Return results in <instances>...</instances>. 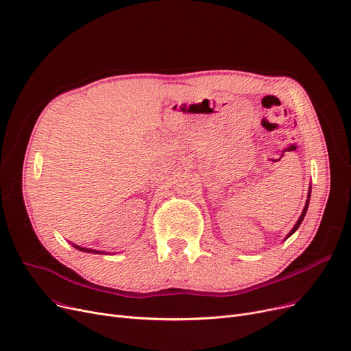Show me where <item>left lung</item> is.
Masks as SVG:
<instances>
[{"mask_svg": "<svg viewBox=\"0 0 351 351\" xmlns=\"http://www.w3.org/2000/svg\"><path fill=\"white\" fill-rule=\"evenodd\" d=\"M308 201H310V192H308ZM308 201H307V204H306V206H304V210H302V213H301V217H300V219L297 221V223L294 225V228L291 230V232L288 234V237H291L297 230H298V226L301 225V222H302V219H304V217H306V213H307V208H308Z\"/></svg>", "mask_w": 351, "mask_h": 351, "instance_id": "obj_1", "label": "left lung"}]
</instances>
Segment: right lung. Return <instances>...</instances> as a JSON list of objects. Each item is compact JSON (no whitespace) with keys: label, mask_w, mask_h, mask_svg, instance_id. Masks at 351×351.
Here are the masks:
<instances>
[{"label":"right lung","mask_w":351,"mask_h":351,"mask_svg":"<svg viewBox=\"0 0 351 351\" xmlns=\"http://www.w3.org/2000/svg\"><path fill=\"white\" fill-rule=\"evenodd\" d=\"M75 248L77 250H80V251H87V252H96V254H101V252H99V251H91V250H87V248H80V247H77V245H74Z\"/></svg>","instance_id":"obj_1"}]
</instances>
